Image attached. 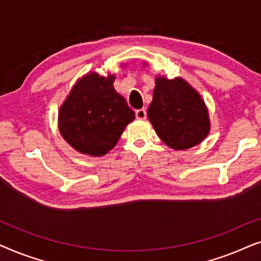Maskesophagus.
Here are the masks:
<instances>
[{
	"label": "esophagus",
	"instance_id": "1",
	"mask_svg": "<svg viewBox=\"0 0 261 261\" xmlns=\"http://www.w3.org/2000/svg\"><path fill=\"white\" fill-rule=\"evenodd\" d=\"M135 116H137L138 120H145L146 116H147V113H146L145 109H139L135 112Z\"/></svg>",
	"mask_w": 261,
	"mask_h": 261
}]
</instances>
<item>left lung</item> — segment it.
Returning a JSON list of instances; mask_svg holds the SVG:
<instances>
[{
  "label": "left lung",
  "instance_id": "1",
  "mask_svg": "<svg viewBox=\"0 0 261 261\" xmlns=\"http://www.w3.org/2000/svg\"><path fill=\"white\" fill-rule=\"evenodd\" d=\"M147 116L158 137L176 151L201 144L210 132L209 112L202 96L180 77H155Z\"/></svg>",
  "mask_w": 261,
  "mask_h": 261
}]
</instances>
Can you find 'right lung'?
Listing matches in <instances>:
<instances>
[{
	"label": "right lung",
	"instance_id": "add662e5",
	"mask_svg": "<svg viewBox=\"0 0 261 261\" xmlns=\"http://www.w3.org/2000/svg\"><path fill=\"white\" fill-rule=\"evenodd\" d=\"M114 81L115 74L89 72L76 82L60 106V134L82 154H107L135 119L126 99L114 89Z\"/></svg>",
	"mask_w": 261,
	"mask_h": 261
}]
</instances>
